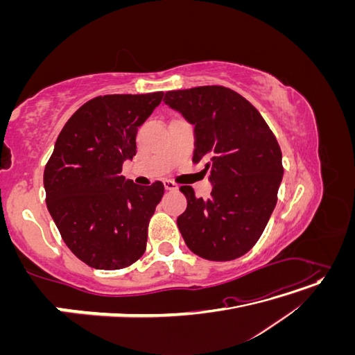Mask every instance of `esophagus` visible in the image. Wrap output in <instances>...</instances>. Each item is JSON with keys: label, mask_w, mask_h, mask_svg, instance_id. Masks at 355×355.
Returning <instances> with one entry per match:
<instances>
[{"label": "esophagus", "mask_w": 355, "mask_h": 355, "mask_svg": "<svg viewBox=\"0 0 355 355\" xmlns=\"http://www.w3.org/2000/svg\"><path fill=\"white\" fill-rule=\"evenodd\" d=\"M164 188H166L167 191H176V189H178V185L175 184L173 180L166 179V180H164Z\"/></svg>", "instance_id": "esophagus-1"}]
</instances>
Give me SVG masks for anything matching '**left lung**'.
Instances as JSON below:
<instances>
[{"label": "left lung", "instance_id": "1", "mask_svg": "<svg viewBox=\"0 0 355 355\" xmlns=\"http://www.w3.org/2000/svg\"><path fill=\"white\" fill-rule=\"evenodd\" d=\"M164 103L194 125L192 161L206 163L213 185L207 200L180 187L188 201L178 218L182 237L204 259H237L259 240L277 204L280 145L259 111L222 85L167 92Z\"/></svg>", "mask_w": 355, "mask_h": 355}]
</instances>
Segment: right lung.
I'll return each instance as SVG.
<instances>
[{
  "instance_id": "1",
  "label": "right lung",
  "mask_w": 355,
  "mask_h": 355,
  "mask_svg": "<svg viewBox=\"0 0 355 355\" xmlns=\"http://www.w3.org/2000/svg\"><path fill=\"white\" fill-rule=\"evenodd\" d=\"M163 96L106 94L85 102L63 125L46 164L51 218L69 250L96 270H121L145 253L164 185H136L121 170L136 155L137 127Z\"/></svg>"
}]
</instances>
